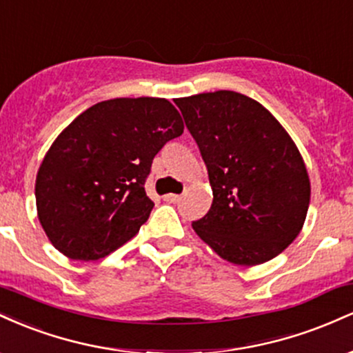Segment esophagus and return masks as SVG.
I'll list each match as a JSON object with an SVG mask.
<instances>
[{
  "label": "esophagus",
  "mask_w": 353,
  "mask_h": 353,
  "mask_svg": "<svg viewBox=\"0 0 353 353\" xmlns=\"http://www.w3.org/2000/svg\"><path fill=\"white\" fill-rule=\"evenodd\" d=\"M164 201L169 202V204H177L181 201V196L179 194H165Z\"/></svg>",
  "instance_id": "34e87169"
}]
</instances>
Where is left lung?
Masks as SVG:
<instances>
[{"label":"left lung","mask_w":353,"mask_h":353,"mask_svg":"<svg viewBox=\"0 0 353 353\" xmlns=\"http://www.w3.org/2000/svg\"><path fill=\"white\" fill-rule=\"evenodd\" d=\"M208 168L212 205L192 229L219 257L259 265L299 236L310 202L301 151L261 103L236 91L176 99Z\"/></svg>","instance_id":"1"}]
</instances>
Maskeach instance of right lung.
<instances>
[{
  "label": "right lung",
  "mask_w": 353,
  "mask_h": 353,
  "mask_svg": "<svg viewBox=\"0 0 353 353\" xmlns=\"http://www.w3.org/2000/svg\"><path fill=\"white\" fill-rule=\"evenodd\" d=\"M184 132L164 98L94 104L61 131L36 174L39 224L59 252L98 261L139 232L154 202L144 182L154 156Z\"/></svg>",
  "instance_id": "1"
}]
</instances>
